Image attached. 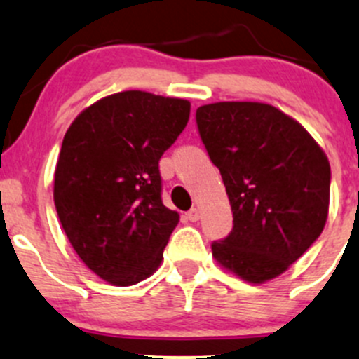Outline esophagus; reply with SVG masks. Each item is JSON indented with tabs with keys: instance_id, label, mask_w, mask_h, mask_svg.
I'll return each instance as SVG.
<instances>
[{
	"instance_id": "34e87169",
	"label": "esophagus",
	"mask_w": 359,
	"mask_h": 359,
	"mask_svg": "<svg viewBox=\"0 0 359 359\" xmlns=\"http://www.w3.org/2000/svg\"><path fill=\"white\" fill-rule=\"evenodd\" d=\"M187 219H189L191 222H196V220H200V210L191 208L189 212H187Z\"/></svg>"
}]
</instances>
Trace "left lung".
Masks as SVG:
<instances>
[{
	"label": "left lung",
	"instance_id": "8db88e82",
	"mask_svg": "<svg viewBox=\"0 0 359 359\" xmlns=\"http://www.w3.org/2000/svg\"><path fill=\"white\" fill-rule=\"evenodd\" d=\"M200 137L233 210L229 236L212 243L222 267L260 285L320 238L330 203V163L300 123L262 102L196 109Z\"/></svg>",
	"mask_w": 359,
	"mask_h": 359
}]
</instances>
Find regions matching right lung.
<instances>
[{
    "instance_id": "1",
    "label": "right lung",
    "mask_w": 359,
    "mask_h": 359,
    "mask_svg": "<svg viewBox=\"0 0 359 359\" xmlns=\"http://www.w3.org/2000/svg\"><path fill=\"white\" fill-rule=\"evenodd\" d=\"M184 99L128 90L86 107L64 135L53 201L97 276L130 287L158 269L179 213L161 201L159 159L189 121Z\"/></svg>"
}]
</instances>
